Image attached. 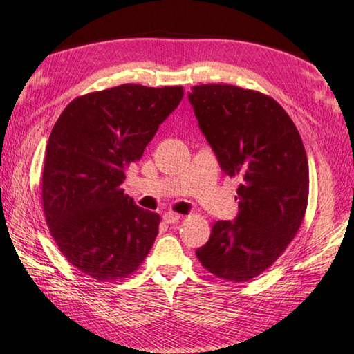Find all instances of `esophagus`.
<instances>
[{
	"label": "esophagus",
	"instance_id": "34e87169",
	"mask_svg": "<svg viewBox=\"0 0 354 354\" xmlns=\"http://www.w3.org/2000/svg\"><path fill=\"white\" fill-rule=\"evenodd\" d=\"M179 218H181V215L176 214V212H165L164 214V221H165V223H169V225L178 223Z\"/></svg>",
	"mask_w": 354,
	"mask_h": 354
}]
</instances>
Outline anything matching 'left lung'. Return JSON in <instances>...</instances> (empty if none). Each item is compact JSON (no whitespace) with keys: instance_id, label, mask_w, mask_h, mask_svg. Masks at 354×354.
Here are the masks:
<instances>
[{"instance_id":"8db88e82","label":"left lung","mask_w":354,"mask_h":354,"mask_svg":"<svg viewBox=\"0 0 354 354\" xmlns=\"http://www.w3.org/2000/svg\"><path fill=\"white\" fill-rule=\"evenodd\" d=\"M189 101L221 170L241 179L236 220L215 221L196 257L214 277L245 283L266 272L301 226L306 151L292 118L261 92L203 84L192 87Z\"/></svg>"}]
</instances>
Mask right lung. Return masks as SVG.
Listing matches in <instances>:
<instances>
[{"instance_id": "right-lung-1", "label": "right lung", "mask_w": 354, "mask_h": 354, "mask_svg": "<svg viewBox=\"0 0 354 354\" xmlns=\"http://www.w3.org/2000/svg\"><path fill=\"white\" fill-rule=\"evenodd\" d=\"M183 95L181 86L123 84L75 98L53 127L41 175L45 220L61 253L88 277L127 278L151 250L160 217L120 185Z\"/></svg>"}]
</instances>
